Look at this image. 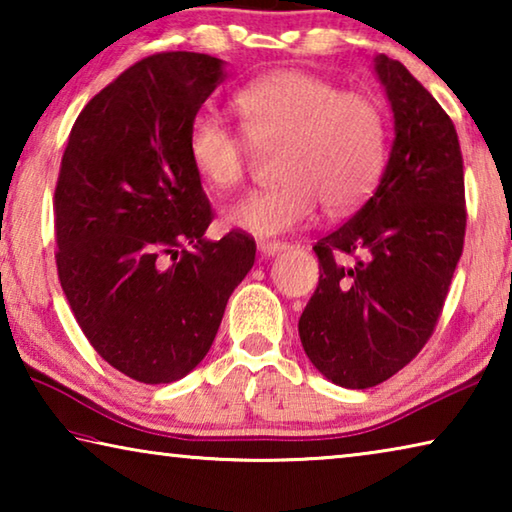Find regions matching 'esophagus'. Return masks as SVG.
I'll return each instance as SVG.
<instances>
[{"instance_id":"obj_1","label":"esophagus","mask_w":512,"mask_h":512,"mask_svg":"<svg viewBox=\"0 0 512 512\" xmlns=\"http://www.w3.org/2000/svg\"><path fill=\"white\" fill-rule=\"evenodd\" d=\"M289 246L284 244V241H259L257 250L262 257H273L277 253H282V250H287Z\"/></svg>"}]
</instances>
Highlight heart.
Returning <instances> with one entry per match:
<instances>
[{
    "label": "heart",
    "instance_id": "heart-1",
    "mask_svg": "<svg viewBox=\"0 0 512 512\" xmlns=\"http://www.w3.org/2000/svg\"><path fill=\"white\" fill-rule=\"evenodd\" d=\"M248 140L280 146L282 183L250 192L223 212L228 228L273 237L325 212L357 207L377 183L386 155L384 112L366 94L341 92L332 81L287 69L262 76L235 97ZM189 160L214 189L237 187L246 176L248 142L214 115L189 126Z\"/></svg>",
    "mask_w": 512,
    "mask_h": 512
}]
</instances>
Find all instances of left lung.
I'll return each instance as SVG.
<instances>
[{
    "label": "left lung",
    "mask_w": 512,
    "mask_h": 512,
    "mask_svg": "<svg viewBox=\"0 0 512 512\" xmlns=\"http://www.w3.org/2000/svg\"><path fill=\"white\" fill-rule=\"evenodd\" d=\"M393 110V146L375 192L316 241L320 277L302 311V348L343 388L377 386L429 341L463 253L458 135L400 60H372Z\"/></svg>",
    "instance_id": "1"
}]
</instances>
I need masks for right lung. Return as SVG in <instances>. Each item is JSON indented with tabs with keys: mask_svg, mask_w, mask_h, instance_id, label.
Returning a JSON list of instances; mask_svg holds the SVG:
<instances>
[{
	"mask_svg": "<svg viewBox=\"0 0 512 512\" xmlns=\"http://www.w3.org/2000/svg\"><path fill=\"white\" fill-rule=\"evenodd\" d=\"M225 76L194 51L140 60L81 110L60 162V287L92 348L144 384L205 359L255 264L246 232L205 237L212 207L189 160V126Z\"/></svg>",
	"mask_w": 512,
	"mask_h": 512,
	"instance_id": "add662e5",
	"label": "right lung"
}]
</instances>
